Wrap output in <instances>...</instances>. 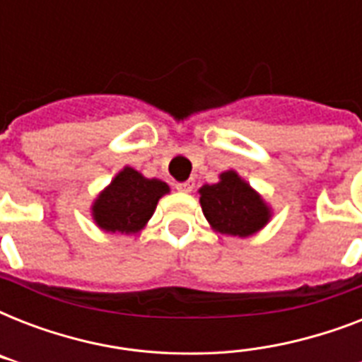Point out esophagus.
<instances>
[{
	"label": "esophagus",
	"instance_id": "esophagus-1",
	"mask_svg": "<svg viewBox=\"0 0 362 362\" xmlns=\"http://www.w3.org/2000/svg\"><path fill=\"white\" fill-rule=\"evenodd\" d=\"M193 187H195V180H186V182H178L176 184V189L182 193H189L193 192Z\"/></svg>",
	"mask_w": 362,
	"mask_h": 362
}]
</instances>
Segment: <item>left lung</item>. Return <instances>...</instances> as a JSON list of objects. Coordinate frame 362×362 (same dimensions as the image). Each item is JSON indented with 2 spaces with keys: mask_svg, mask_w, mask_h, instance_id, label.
<instances>
[{
  "mask_svg": "<svg viewBox=\"0 0 362 362\" xmlns=\"http://www.w3.org/2000/svg\"><path fill=\"white\" fill-rule=\"evenodd\" d=\"M199 193L204 218L221 235L250 237L269 223V204L235 170L221 173L220 182L204 184Z\"/></svg>",
  "mask_w": 362,
  "mask_h": 362,
  "instance_id": "8db88e82",
  "label": "left lung"
}]
</instances>
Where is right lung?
<instances>
[{"label":"right lung","instance_id":"right-lung-1","mask_svg":"<svg viewBox=\"0 0 362 362\" xmlns=\"http://www.w3.org/2000/svg\"><path fill=\"white\" fill-rule=\"evenodd\" d=\"M165 193H169L165 182L124 167L93 201V221L103 231L135 235L152 218Z\"/></svg>","mask_w":362,"mask_h":362}]
</instances>
